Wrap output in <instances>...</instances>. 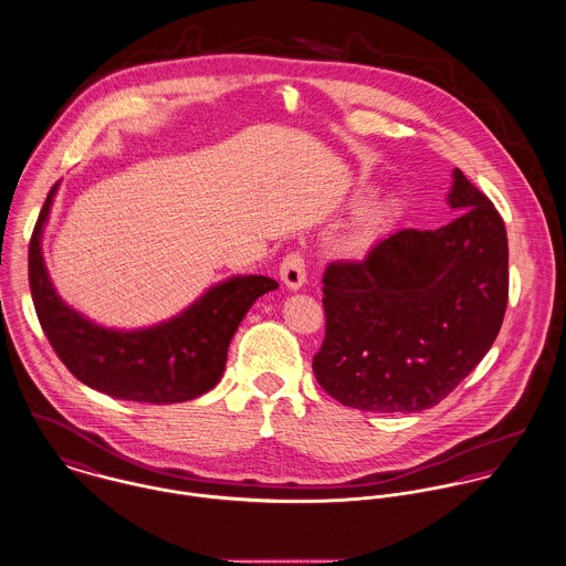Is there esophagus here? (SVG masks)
<instances>
[{
  "instance_id": "esophagus-1",
  "label": "esophagus",
  "mask_w": 566,
  "mask_h": 566,
  "mask_svg": "<svg viewBox=\"0 0 566 566\" xmlns=\"http://www.w3.org/2000/svg\"><path fill=\"white\" fill-rule=\"evenodd\" d=\"M280 277H282V282H284L291 291H300V289L306 284V262H304L302 253H289V255L282 260Z\"/></svg>"
}]
</instances>
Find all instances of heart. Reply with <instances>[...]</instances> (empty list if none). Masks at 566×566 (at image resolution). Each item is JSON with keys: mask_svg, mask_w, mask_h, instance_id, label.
<instances>
[{"mask_svg": "<svg viewBox=\"0 0 566 566\" xmlns=\"http://www.w3.org/2000/svg\"><path fill=\"white\" fill-rule=\"evenodd\" d=\"M401 212V201L395 195H384L369 201L354 219L347 237L345 248L349 252H369L377 241L392 228Z\"/></svg>", "mask_w": 566, "mask_h": 566, "instance_id": "heart-1", "label": "heart"}]
</instances>
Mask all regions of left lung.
<instances>
[{
    "mask_svg": "<svg viewBox=\"0 0 566 566\" xmlns=\"http://www.w3.org/2000/svg\"><path fill=\"white\" fill-rule=\"evenodd\" d=\"M460 214L439 230H399L363 262L323 273L325 338L316 381L345 406L419 412L437 406L495 343L507 304L500 212L460 169Z\"/></svg>",
    "mask_w": 566,
    "mask_h": 566,
    "instance_id": "1",
    "label": "left lung"
}]
</instances>
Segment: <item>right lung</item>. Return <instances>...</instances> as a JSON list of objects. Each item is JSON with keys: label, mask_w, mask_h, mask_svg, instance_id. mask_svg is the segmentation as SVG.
Segmentation results:
<instances>
[{"label": "right lung", "mask_w": 566, "mask_h": 566, "mask_svg": "<svg viewBox=\"0 0 566 566\" xmlns=\"http://www.w3.org/2000/svg\"><path fill=\"white\" fill-rule=\"evenodd\" d=\"M59 187L50 190L32 232L28 271L36 316L64 367L104 395L138 403L189 401L214 388L243 316L277 282L232 275L169 321L138 329L99 325L64 302L45 266L43 232Z\"/></svg>", "instance_id": "obj_1"}]
</instances>
